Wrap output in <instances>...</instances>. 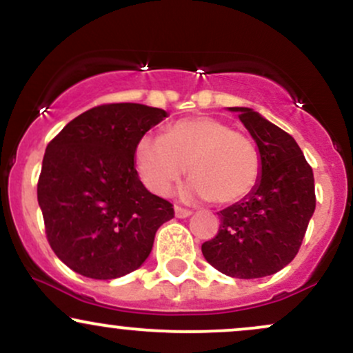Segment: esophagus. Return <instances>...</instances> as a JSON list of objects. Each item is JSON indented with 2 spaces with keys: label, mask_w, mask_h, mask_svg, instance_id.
<instances>
[{
  "label": "esophagus",
  "mask_w": 353,
  "mask_h": 353,
  "mask_svg": "<svg viewBox=\"0 0 353 353\" xmlns=\"http://www.w3.org/2000/svg\"><path fill=\"white\" fill-rule=\"evenodd\" d=\"M174 214H176L177 219H185V217H189L192 212H190L189 209H184V208H179V205H176V208H174Z\"/></svg>",
  "instance_id": "34e87169"
}]
</instances>
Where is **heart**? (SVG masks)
Returning <instances> with one entry per match:
<instances>
[{
	"label": "heart",
	"mask_w": 353,
	"mask_h": 353,
	"mask_svg": "<svg viewBox=\"0 0 353 353\" xmlns=\"http://www.w3.org/2000/svg\"><path fill=\"white\" fill-rule=\"evenodd\" d=\"M134 164L143 184L165 194L188 168L192 181L182 194L232 204L245 197L261 176V157L249 136L214 117H185L168 125L164 136L137 141Z\"/></svg>",
	"instance_id": "obj_1"
}]
</instances>
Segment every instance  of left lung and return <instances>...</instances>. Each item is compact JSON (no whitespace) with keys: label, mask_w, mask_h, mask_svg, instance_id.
Returning <instances> with one entry per match:
<instances>
[{"label":"left lung","mask_w":353,"mask_h":353,"mask_svg":"<svg viewBox=\"0 0 353 353\" xmlns=\"http://www.w3.org/2000/svg\"><path fill=\"white\" fill-rule=\"evenodd\" d=\"M237 112L261 157L255 188L217 212V236L202 254L219 272L236 279L272 275L294 261L315 210L314 172L290 134L250 108Z\"/></svg>","instance_id":"8db88e82"}]
</instances>
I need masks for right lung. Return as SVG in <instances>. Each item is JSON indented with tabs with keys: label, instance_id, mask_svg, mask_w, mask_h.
I'll return each instance as SVG.
<instances>
[{
	"label": "right lung",
	"instance_id": "obj_1",
	"mask_svg": "<svg viewBox=\"0 0 353 353\" xmlns=\"http://www.w3.org/2000/svg\"><path fill=\"white\" fill-rule=\"evenodd\" d=\"M168 117L137 103L92 108L48 144L38 181L51 249L84 277L109 281L139 269L154 236L174 217L171 202L144 188L137 141Z\"/></svg>",
	"mask_w": 353,
	"mask_h": 353
}]
</instances>
